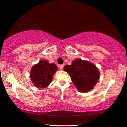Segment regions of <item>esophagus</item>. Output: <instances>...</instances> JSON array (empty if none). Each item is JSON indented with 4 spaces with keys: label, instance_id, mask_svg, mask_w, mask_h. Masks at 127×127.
Here are the masks:
<instances>
[{
    "label": "esophagus",
    "instance_id": "34e87169",
    "mask_svg": "<svg viewBox=\"0 0 127 127\" xmlns=\"http://www.w3.org/2000/svg\"><path fill=\"white\" fill-rule=\"evenodd\" d=\"M59 67H60V69H63V67H64V65L63 64H60V65H59Z\"/></svg>",
    "mask_w": 127,
    "mask_h": 127
}]
</instances>
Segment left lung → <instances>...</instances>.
<instances>
[{
  "mask_svg": "<svg viewBox=\"0 0 127 127\" xmlns=\"http://www.w3.org/2000/svg\"><path fill=\"white\" fill-rule=\"evenodd\" d=\"M64 71L69 74L71 81L81 92L90 91L99 78V72L94 64L79 59L74 60L71 65H65Z\"/></svg>",
  "mask_w": 127,
  "mask_h": 127,
  "instance_id": "obj_1",
  "label": "left lung"
}]
</instances>
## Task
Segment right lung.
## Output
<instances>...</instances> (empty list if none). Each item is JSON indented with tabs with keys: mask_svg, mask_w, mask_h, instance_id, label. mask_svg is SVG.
Here are the masks:
<instances>
[{
	"mask_svg": "<svg viewBox=\"0 0 127 127\" xmlns=\"http://www.w3.org/2000/svg\"><path fill=\"white\" fill-rule=\"evenodd\" d=\"M58 70L55 64H49L46 60H41L33 67L30 71V78L35 86L45 88L52 81L53 75Z\"/></svg>",
	"mask_w": 127,
	"mask_h": 127,
	"instance_id": "obj_1",
	"label": "right lung"
}]
</instances>
